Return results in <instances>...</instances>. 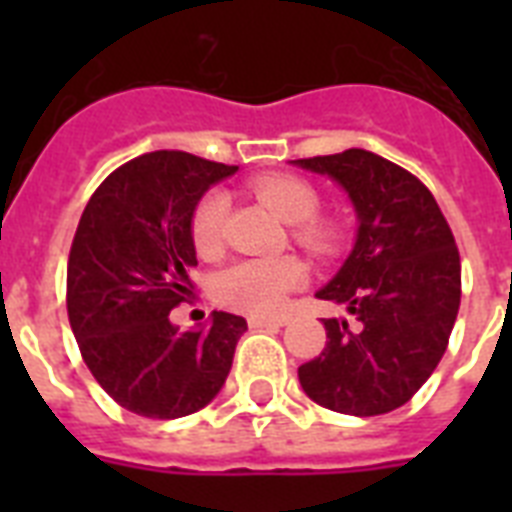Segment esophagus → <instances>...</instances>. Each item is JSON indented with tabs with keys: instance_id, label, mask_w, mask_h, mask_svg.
I'll use <instances>...</instances> for the list:
<instances>
[{
	"instance_id": "obj_1",
	"label": "esophagus",
	"mask_w": 512,
	"mask_h": 512,
	"mask_svg": "<svg viewBox=\"0 0 512 512\" xmlns=\"http://www.w3.org/2000/svg\"><path fill=\"white\" fill-rule=\"evenodd\" d=\"M287 316H249V327L260 329V327H284L287 324Z\"/></svg>"
}]
</instances>
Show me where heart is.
<instances>
[{
  "mask_svg": "<svg viewBox=\"0 0 512 512\" xmlns=\"http://www.w3.org/2000/svg\"><path fill=\"white\" fill-rule=\"evenodd\" d=\"M257 199L292 223L295 239L319 257L335 255L340 247V225L332 217L319 215V191L308 180L295 175H263L252 180ZM231 199L223 188H212L196 201L191 212V244L196 255L215 260L223 252L225 223ZM308 279L303 260L284 257H247L228 265L215 276V297L225 308L252 316H271Z\"/></svg>",
  "mask_w": 512,
  "mask_h": 512,
  "instance_id": "b5f03b06",
  "label": "heart"
}]
</instances>
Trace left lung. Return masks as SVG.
<instances>
[{
  "instance_id": "left-lung-1",
  "label": "left lung",
  "mask_w": 512,
  "mask_h": 512,
  "mask_svg": "<svg viewBox=\"0 0 512 512\" xmlns=\"http://www.w3.org/2000/svg\"><path fill=\"white\" fill-rule=\"evenodd\" d=\"M348 191L358 217L353 252L319 300L353 321L324 319L327 348L297 369L319 406L353 417L388 414L425 385L460 311V252L433 193L382 156L348 148L297 159Z\"/></svg>"
}]
</instances>
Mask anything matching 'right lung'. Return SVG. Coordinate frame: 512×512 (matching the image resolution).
Here are the masks:
<instances>
[{
  "label": "right lung",
  "mask_w": 512,
  "mask_h": 512,
  "mask_svg": "<svg viewBox=\"0 0 512 512\" xmlns=\"http://www.w3.org/2000/svg\"><path fill=\"white\" fill-rule=\"evenodd\" d=\"M239 167L183 151L143 154L98 185L68 255V321L116 404L148 420L199 412L220 393L247 321L215 311L180 332L170 311L191 292V212Z\"/></svg>",
  "instance_id": "add662e5"
}]
</instances>
